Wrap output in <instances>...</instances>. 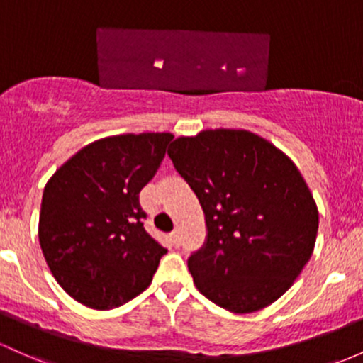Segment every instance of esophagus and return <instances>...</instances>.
Returning <instances> with one entry per match:
<instances>
[{"label":"esophagus","instance_id":"1","mask_svg":"<svg viewBox=\"0 0 363 363\" xmlns=\"http://www.w3.org/2000/svg\"><path fill=\"white\" fill-rule=\"evenodd\" d=\"M170 241H172L174 246L181 245V234H179V230H172V234H170Z\"/></svg>","mask_w":363,"mask_h":363}]
</instances>
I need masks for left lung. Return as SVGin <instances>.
Segmentation results:
<instances>
[{"mask_svg": "<svg viewBox=\"0 0 363 363\" xmlns=\"http://www.w3.org/2000/svg\"><path fill=\"white\" fill-rule=\"evenodd\" d=\"M169 157L205 213L206 245L188 260L198 291L233 313L279 300L318 230L317 203L291 158L245 129L181 136Z\"/></svg>", "mask_w": 363, "mask_h": 363, "instance_id": "1", "label": "left lung"}]
</instances>
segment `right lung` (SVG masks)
I'll use <instances>...</instances> for the list:
<instances>
[{"instance_id":"add662e5","label":"right lung","mask_w":363,"mask_h":363,"mask_svg":"<svg viewBox=\"0 0 363 363\" xmlns=\"http://www.w3.org/2000/svg\"><path fill=\"white\" fill-rule=\"evenodd\" d=\"M172 138L143 133L98 139L46 182L39 245L53 277L79 303L117 308L151 284L167 250L143 227L139 193Z\"/></svg>"}]
</instances>
